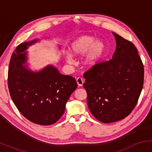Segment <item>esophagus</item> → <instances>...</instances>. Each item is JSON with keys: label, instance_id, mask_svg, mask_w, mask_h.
<instances>
[{"label": "esophagus", "instance_id": "obj_1", "mask_svg": "<svg viewBox=\"0 0 152 152\" xmlns=\"http://www.w3.org/2000/svg\"><path fill=\"white\" fill-rule=\"evenodd\" d=\"M76 82H77V84L78 86H83V83H84V81L81 77H78L76 78Z\"/></svg>", "mask_w": 152, "mask_h": 152}]
</instances>
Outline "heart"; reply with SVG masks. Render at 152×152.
Segmentation results:
<instances>
[{
    "mask_svg": "<svg viewBox=\"0 0 152 152\" xmlns=\"http://www.w3.org/2000/svg\"><path fill=\"white\" fill-rule=\"evenodd\" d=\"M94 38L91 36H79L71 42L69 48V51L74 56H82L87 52L84 59L85 64L89 66L96 65L104 53V45L102 41H94ZM65 58L69 64L74 63L70 55H66Z\"/></svg>",
    "mask_w": 152,
    "mask_h": 152,
    "instance_id": "heart-1",
    "label": "heart"
}]
</instances>
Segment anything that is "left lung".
<instances>
[{"label":"left lung","mask_w":152,"mask_h":152,"mask_svg":"<svg viewBox=\"0 0 152 152\" xmlns=\"http://www.w3.org/2000/svg\"><path fill=\"white\" fill-rule=\"evenodd\" d=\"M112 58L97 63L83 74L88 109L102 123L123 119L137 105L144 85V69L133 43L114 34Z\"/></svg>","instance_id":"left-lung-1"}]
</instances>
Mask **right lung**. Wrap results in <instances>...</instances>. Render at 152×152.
I'll list each match as a JSON object with an SVG mask.
<instances>
[{"label": "right lung", "mask_w": 152, "mask_h": 152, "mask_svg": "<svg viewBox=\"0 0 152 152\" xmlns=\"http://www.w3.org/2000/svg\"><path fill=\"white\" fill-rule=\"evenodd\" d=\"M28 43L17 46L11 56L8 74V85L13 103L26 118L39 125H51L61 117L71 94L77 88L76 79L61 74L49 66L38 73L26 69Z\"/></svg>", "instance_id": "obj_1"}]
</instances>
